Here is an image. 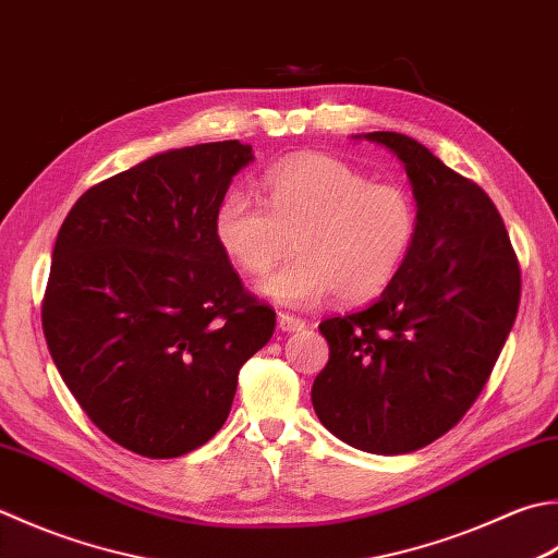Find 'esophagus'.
<instances>
[{"label": "esophagus", "mask_w": 558, "mask_h": 558, "mask_svg": "<svg viewBox=\"0 0 558 558\" xmlns=\"http://www.w3.org/2000/svg\"><path fill=\"white\" fill-rule=\"evenodd\" d=\"M278 326L282 331H302L304 326H307V322L304 319H300V316H292V314H286V312H280L278 314Z\"/></svg>", "instance_id": "34e87169"}]
</instances>
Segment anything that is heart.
I'll list each match as a JSON object with an SVG mask.
<instances>
[{
  "label": "heart",
  "instance_id": "obj_1",
  "mask_svg": "<svg viewBox=\"0 0 558 558\" xmlns=\"http://www.w3.org/2000/svg\"><path fill=\"white\" fill-rule=\"evenodd\" d=\"M266 201L227 191L213 234L225 258L246 276L272 266L292 236L288 264L256 290L282 307L307 310L336 292L341 302L375 298L397 278L416 242V203L395 183H375L326 155L294 157L264 177Z\"/></svg>",
  "mask_w": 558,
  "mask_h": 558
}]
</instances>
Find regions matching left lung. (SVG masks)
Masks as SVG:
<instances>
[{"mask_svg": "<svg viewBox=\"0 0 558 558\" xmlns=\"http://www.w3.org/2000/svg\"><path fill=\"white\" fill-rule=\"evenodd\" d=\"M363 137L407 169L416 242L367 310L319 324L329 363L312 403L338 440L407 454L454 428L482 395L515 324L520 266L496 205L474 181L409 135Z\"/></svg>", "mask_w": 558, "mask_h": 558, "instance_id": "8db88e82", "label": "left lung"}]
</instances>
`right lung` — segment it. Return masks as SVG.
I'll return each instance as SVG.
<instances>
[{
  "label": "right lung",
  "instance_id": "add662e5",
  "mask_svg": "<svg viewBox=\"0 0 558 558\" xmlns=\"http://www.w3.org/2000/svg\"><path fill=\"white\" fill-rule=\"evenodd\" d=\"M251 159L239 140L161 151L92 185L60 227L43 333L86 416L130 452L169 460L210 440L276 329L213 234Z\"/></svg>",
  "mask_w": 558,
  "mask_h": 558
}]
</instances>
